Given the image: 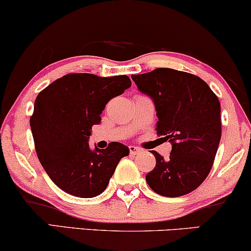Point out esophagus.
Segmentation results:
<instances>
[{
  "label": "esophagus",
  "instance_id": "obj_1",
  "mask_svg": "<svg viewBox=\"0 0 251 251\" xmlns=\"http://www.w3.org/2000/svg\"><path fill=\"white\" fill-rule=\"evenodd\" d=\"M128 149H129V154H132V155H135V154L140 153V151H141L140 148L135 147V146H133V145L128 146Z\"/></svg>",
  "mask_w": 251,
  "mask_h": 251
}]
</instances>
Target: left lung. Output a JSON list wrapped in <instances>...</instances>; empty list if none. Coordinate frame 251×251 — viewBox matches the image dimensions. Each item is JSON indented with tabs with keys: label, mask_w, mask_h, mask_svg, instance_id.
<instances>
[{
	"label": "left lung",
	"mask_w": 251,
	"mask_h": 251,
	"mask_svg": "<svg viewBox=\"0 0 251 251\" xmlns=\"http://www.w3.org/2000/svg\"><path fill=\"white\" fill-rule=\"evenodd\" d=\"M131 77L153 100L157 135L171 142L168 158L153 151L156 166L146 180L161 196L188 195L213 166L221 138L220 102L205 81L185 72L156 68Z\"/></svg>",
	"instance_id": "1"
}]
</instances>
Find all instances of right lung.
Here are the masks:
<instances>
[{
	"mask_svg": "<svg viewBox=\"0 0 251 251\" xmlns=\"http://www.w3.org/2000/svg\"><path fill=\"white\" fill-rule=\"evenodd\" d=\"M131 85L127 75L78 73L58 78L37 96L30 126L38 158L65 192L80 198L100 195L120 158L128 155L129 149L120 142L91 149L89 136L107 102Z\"/></svg>",
	"mask_w": 251,
	"mask_h": 251,
	"instance_id": "right-lung-1",
	"label": "right lung"
}]
</instances>
